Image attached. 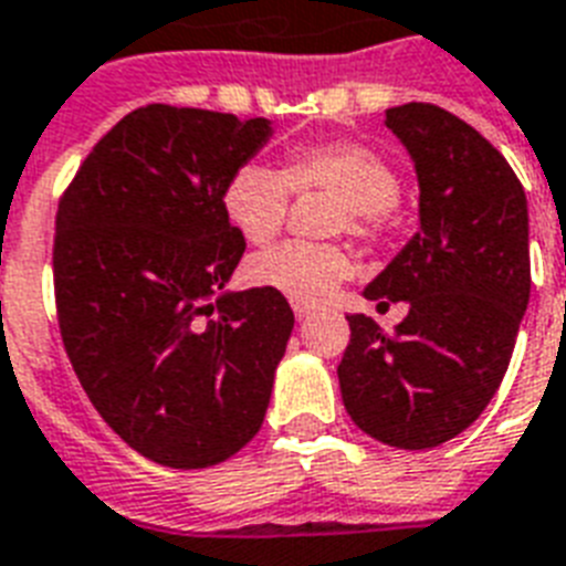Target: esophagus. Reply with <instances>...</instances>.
Masks as SVG:
<instances>
[{
  "label": "esophagus",
  "mask_w": 566,
  "mask_h": 566,
  "mask_svg": "<svg viewBox=\"0 0 566 566\" xmlns=\"http://www.w3.org/2000/svg\"><path fill=\"white\" fill-rule=\"evenodd\" d=\"M293 314H296V319H308L311 314H314V308H311V305H302V302H293Z\"/></svg>",
  "instance_id": "esophagus-1"
}]
</instances>
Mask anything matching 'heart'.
Instances as JSON below:
<instances>
[{
	"instance_id": "1",
	"label": "heart",
	"mask_w": 566,
	"mask_h": 566,
	"mask_svg": "<svg viewBox=\"0 0 566 566\" xmlns=\"http://www.w3.org/2000/svg\"><path fill=\"white\" fill-rule=\"evenodd\" d=\"M291 193L337 196L332 231L378 238L399 199V176L385 155L355 140H323L284 155L282 170L249 161L231 172L222 190V211L240 238L270 247L282 234ZM355 258L337 243H287L249 261V282L302 305H319L346 282Z\"/></svg>"
}]
</instances>
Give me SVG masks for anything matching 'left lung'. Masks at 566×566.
<instances>
[{"label":"left lung","instance_id":"1","mask_svg":"<svg viewBox=\"0 0 566 566\" xmlns=\"http://www.w3.org/2000/svg\"><path fill=\"white\" fill-rule=\"evenodd\" d=\"M420 181V231L364 296L408 302L381 332L353 314L337 367L353 422L396 449H431L479 420L509 370L532 291L526 190L473 126L408 102L387 108Z\"/></svg>","mask_w":566,"mask_h":566}]
</instances>
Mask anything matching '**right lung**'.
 <instances>
[{
	"mask_svg": "<svg viewBox=\"0 0 566 566\" xmlns=\"http://www.w3.org/2000/svg\"><path fill=\"white\" fill-rule=\"evenodd\" d=\"M270 135L264 117L146 105L57 202L64 349L102 420L155 464H220L264 422L293 311L266 287L226 291L247 240L222 190Z\"/></svg>",
	"mask_w": 566,
	"mask_h": 566,
	"instance_id": "right-lung-1",
	"label": "right lung"
}]
</instances>
